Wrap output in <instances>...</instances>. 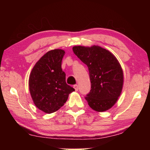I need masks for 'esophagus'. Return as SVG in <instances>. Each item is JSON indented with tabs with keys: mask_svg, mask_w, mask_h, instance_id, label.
Returning a JSON list of instances; mask_svg holds the SVG:
<instances>
[{
	"mask_svg": "<svg viewBox=\"0 0 150 150\" xmlns=\"http://www.w3.org/2000/svg\"><path fill=\"white\" fill-rule=\"evenodd\" d=\"M74 88L75 91H77L78 90H79V87H78L77 85H74Z\"/></svg>",
	"mask_w": 150,
	"mask_h": 150,
	"instance_id": "obj_1",
	"label": "esophagus"
}]
</instances>
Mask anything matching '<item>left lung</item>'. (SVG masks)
Listing matches in <instances>:
<instances>
[{
  "label": "left lung",
  "instance_id": "obj_1",
  "mask_svg": "<svg viewBox=\"0 0 150 150\" xmlns=\"http://www.w3.org/2000/svg\"><path fill=\"white\" fill-rule=\"evenodd\" d=\"M73 52L87 65L91 90L85 98L92 109L108 110L122 92L124 75L122 67L109 51L98 46H74Z\"/></svg>",
  "mask_w": 150,
  "mask_h": 150
}]
</instances>
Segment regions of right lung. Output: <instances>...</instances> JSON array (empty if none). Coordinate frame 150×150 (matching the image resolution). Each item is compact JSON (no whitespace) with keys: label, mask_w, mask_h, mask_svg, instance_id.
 I'll return each mask as SVG.
<instances>
[{"label":"right lung","mask_w":150,"mask_h":150,"mask_svg":"<svg viewBox=\"0 0 150 150\" xmlns=\"http://www.w3.org/2000/svg\"><path fill=\"white\" fill-rule=\"evenodd\" d=\"M65 51L55 49L46 52L33 68L28 85L32 99L39 109L52 113L64 105L74 89L65 82L61 69Z\"/></svg>","instance_id":"obj_1"}]
</instances>
